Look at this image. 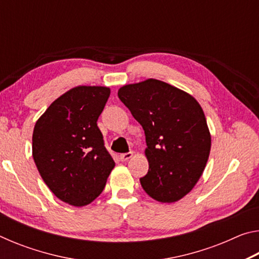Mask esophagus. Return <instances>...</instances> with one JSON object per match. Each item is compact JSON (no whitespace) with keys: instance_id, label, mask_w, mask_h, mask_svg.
<instances>
[{"instance_id":"1","label":"esophagus","mask_w":259,"mask_h":259,"mask_svg":"<svg viewBox=\"0 0 259 259\" xmlns=\"http://www.w3.org/2000/svg\"><path fill=\"white\" fill-rule=\"evenodd\" d=\"M133 155H134V153H133V152L123 153V154H121V155H120V159H121V161H126V160H129L130 157H133Z\"/></svg>"}]
</instances>
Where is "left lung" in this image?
<instances>
[{"instance_id":"left-lung-1","label":"left lung","mask_w":259,"mask_h":259,"mask_svg":"<svg viewBox=\"0 0 259 259\" xmlns=\"http://www.w3.org/2000/svg\"><path fill=\"white\" fill-rule=\"evenodd\" d=\"M117 96L145 131L148 172L140 184L159 202L181 200L202 175L211 137L194 97L154 78L126 84Z\"/></svg>"}]
</instances>
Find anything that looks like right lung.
I'll list each match as a JSON object with an SVG mask.
<instances>
[{"label": "right lung", "instance_id": "1", "mask_svg": "<svg viewBox=\"0 0 259 259\" xmlns=\"http://www.w3.org/2000/svg\"><path fill=\"white\" fill-rule=\"evenodd\" d=\"M111 94L80 85L61 95L36 121L33 159L50 191L74 207L93 202L115 165L97 120Z\"/></svg>", "mask_w": 259, "mask_h": 259}]
</instances>
